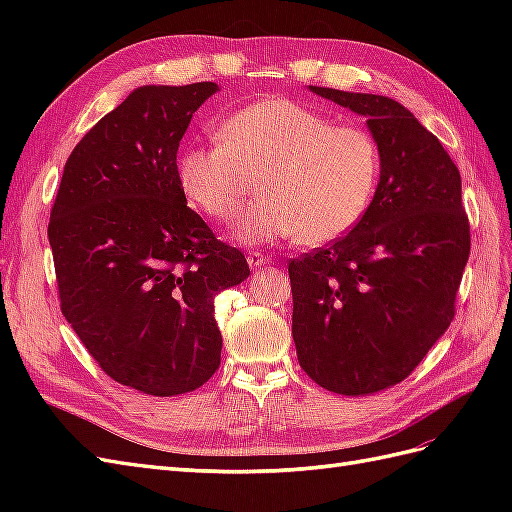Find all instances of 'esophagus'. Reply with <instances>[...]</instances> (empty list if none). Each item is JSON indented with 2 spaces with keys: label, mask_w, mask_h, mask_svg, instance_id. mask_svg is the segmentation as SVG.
I'll return each instance as SVG.
<instances>
[{
  "label": "esophagus",
  "mask_w": 512,
  "mask_h": 512,
  "mask_svg": "<svg viewBox=\"0 0 512 512\" xmlns=\"http://www.w3.org/2000/svg\"><path fill=\"white\" fill-rule=\"evenodd\" d=\"M246 262H248L250 268L257 270V268H262L264 264H268V257L264 253H259V250H250L248 257H246Z\"/></svg>",
  "instance_id": "34e87169"
}]
</instances>
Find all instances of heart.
Returning a JSON list of instances; mask_svg holds the SVG:
<instances>
[{"mask_svg":"<svg viewBox=\"0 0 512 512\" xmlns=\"http://www.w3.org/2000/svg\"><path fill=\"white\" fill-rule=\"evenodd\" d=\"M217 138L184 147L176 176L184 198L215 222L231 220L257 178L262 195L233 228L239 244L297 237L321 246L350 233L372 206L380 149L363 127L268 96L222 118Z\"/></svg>","mask_w":512,"mask_h":512,"instance_id":"heart-1","label":"heart"}]
</instances>
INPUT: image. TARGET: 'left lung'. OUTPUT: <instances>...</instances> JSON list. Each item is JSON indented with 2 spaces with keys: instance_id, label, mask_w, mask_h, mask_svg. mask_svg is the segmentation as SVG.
<instances>
[{
  "instance_id": "obj_1",
  "label": "left lung",
  "mask_w": 512,
  "mask_h": 512,
  "mask_svg": "<svg viewBox=\"0 0 512 512\" xmlns=\"http://www.w3.org/2000/svg\"><path fill=\"white\" fill-rule=\"evenodd\" d=\"M365 116L380 180L345 237L288 266L292 339L314 383L369 396L405 380L453 321L471 253L462 180L440 140L405 105L310 85Z\"/></svg>"
}]
</instances>
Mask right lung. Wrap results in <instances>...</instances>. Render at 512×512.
Segmentation results:
<instances>
[{"label":"right lung","instance_id":"right-lung-1","mask_svg":"<svg viewBox=\"0 0 512 512\" xmlns=\"http://www.w3.org/2000/svg\"><path fill=\"white\" fill-rule=\"evenodd\" d=\"M217 90L136 88L74 147L50 213L63 317L103 372L140 394H187L215 374V297L250 275L176 176L191 116Z\"/></svg>","mask_w":512,"mask_h":512}]
</instances>
